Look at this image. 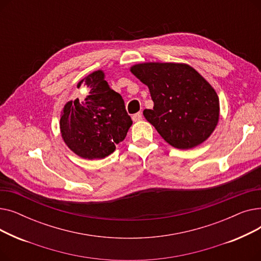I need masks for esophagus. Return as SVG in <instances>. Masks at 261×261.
Returning <instances> with one entry per match:
<instances>
[{"label":"esophagus","mask_w":261,"mask_h":261,"mask_svg":"<svg viewBox=\"0 0 261 261\" xmlns=\"http://www.w3.org/2000/svg\"><path fill=\"white\" fill-rule=\"evenodd\" d=\"M142 118H143V116H142V113H141V112L135 113V114H133V116H132V120H133V121H140Z\"/></svg>","instance_id":"esophagus-1"}]
</instances>
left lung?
I'll return each instance as SVG.
<instances>
[{
	"instance_id": "obj_1",
	"label": "left lung",
	"mask_w": 261,
	"mask_h": 261,
	"mask_svg": "<svg viewBox=\"0 0 261 261\" xmlns=\"http://www.w3.org/2000/svg\"><path fill=\"white\" fill-rule=\"evenodd\" d=\"M130 71L148 87L154 103L152 110H144L145 118L169 145L190 149L210 138L219 120V98L194 67L147 62Z\"/></svg>"
}]
</instances>
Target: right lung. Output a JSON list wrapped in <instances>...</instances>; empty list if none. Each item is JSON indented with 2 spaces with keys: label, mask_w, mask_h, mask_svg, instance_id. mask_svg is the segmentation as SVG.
I'll return each mask as SVG.
<instances>
[{
  "label": "right lung",
  "mask_w": 261,
  "mask_h": 261,
  "mask_svg": "<svg viewBox=\"0 0 261 261\" xmlns=\"http://www.w3.org/2000/svg\"><path fill=\"white\" fill-rule=\"evenodd\" d=\"M89 95L85 101H67L61 112V136L72 151L82 159H103L114 152L132 125L125 101L105 80L101 70L82 79Z\"/></svg>",
  "instance_id": "right-lung-1"
}]
</instances>
